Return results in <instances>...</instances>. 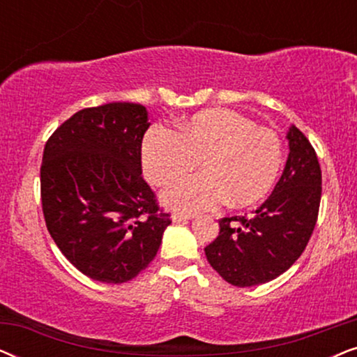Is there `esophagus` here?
Segmentation results:
<instances>
[{
    "instance_id": "esophagus-1",
    "label": "esophagus",
    "mask_w": 357,
    "mask_h": 357,
    "mask_svg": "<svg viewBox=\"0 0 357 357\" xmlns=\"http://www.w3.org/2000/svg\"><path fill=\"white\" fill-rule=\"evenodd\" d=\"M188 219H193L192 214H187V213H180V211H175V213H172V221H174V222H182V221H188Z\"/></svg>"
}]
</instances>
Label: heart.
<instances>
[{
	"label": "heart",
	"instance_id": "obj_1",
	"mask_svg": "<svg viewBox=\"0 0 357 357\" xmlns=\"http://www.w3.org/2000/svg\"><path fill=\"white\" fill-rule=\"evenodd\" d=\"M199 167L203 174L175 182L165 190V204L182 211H204L227 199L245 208L273 188L282 162L281 141L271 130L258 128L234 110L213 109L180 123V133L154 125L141 148L144 177L164 187Z\"/></svg>",
	"mask_w": 357,
	"mask_h": 357
}]
</instances>
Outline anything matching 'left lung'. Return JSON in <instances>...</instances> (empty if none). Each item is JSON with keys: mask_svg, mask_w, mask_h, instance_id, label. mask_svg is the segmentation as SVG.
<instances>
[{"mask_svg": "<svg viewBox=\"0 0 357 357\" xmlns=\"http://www.w3.org/2000/svg\"><path fill=\"white\" fill-rule=\"evenodd\" d=\"M287 139L284 172L270 198L250 216L222 218L218 237L204 248L209 265L234 286L263 284L282 275L314 232L321 198L319 158L296 126Z\"/></svg>", "mask_w": 357, "mask_h": 357, "instance_id": "8db88e82", "label": "left lung"}]
</instances>
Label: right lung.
I'll use <instances>...</instances> for the list:
<instances>
[{"label": "right lung", "mask_w": 357, "mask_h": 357, "mask_svg": "<svg viewBox=\"0 0 357 357\" xmlns=\"http://www.w3.org/2000/svg\"><path fill=\"white\" fill-rule=\"evenodd\" d=\"M148 112L112 102L76 112L48 138L42 211L63 255L92 280L121 284L148 268L170 214L143 178Z\"/></svg>", "instance_id": "1"}]
</instances>
